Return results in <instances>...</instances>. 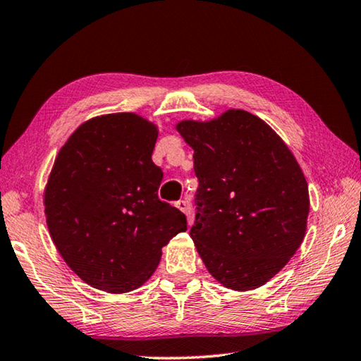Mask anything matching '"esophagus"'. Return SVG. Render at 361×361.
Masks as SVG:
<instances>
[{
	"label": "esophagus",
	"instance_id": "esophagus-1",
	"mask_svg": "<svg viewBox=\"0 0 361 361\" xmlns=\"http://www.w3.org/2000/svg\"><path fill=\"white\" fill-rule=\"evenodd\" d=\"M176 207H178L180 212L185 213L187 218H188V224H191V221H193V216H191V209H190V204H188V201H185V200H180V201L176 202Z\"/></svg>",
	"mask_w": 361,
	"mask_h": 361
}]
</instances>
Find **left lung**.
<instances>
[{
    "label": "left lung",
    "mask_w": 361,
    "mask_h": 361,
    "mask_svg": "<svg viewBox=\"0 0 361 361\" xmlns=\"http://www.w3.org/2000/svg\"><path fill=\"white\" fill-rule=\"evenodd\" d=\"M176 129L193 148L196 216L190 237L226 288H259L305 237L308 185L283 140L259 116L231 109Z\"/></svg>",
    "instance_id": "8db88e82"
}]
</instances>
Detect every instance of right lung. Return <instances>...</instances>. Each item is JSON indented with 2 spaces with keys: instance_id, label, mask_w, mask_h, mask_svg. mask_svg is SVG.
<instances>
[{
  "instance_id": "1",
  "label": "right lung",
  "mask_w": 361,
  "mask_h": 361,
  "mask_svg": "<svg viewBox=\"0 0 361 361\" xmlns=\"http://www.w3.org/2000/svg\"><path fill=\"white\" fill-rule=\"evenodd\" d=\"M157 128L135 114L85 121L59 151L45 188L47 224L65 263L93 288L128 293L156 271L187 218L160 201L151 156Z\"/></svg>"
}]
</instances>
